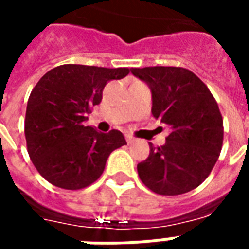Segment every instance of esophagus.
<instances>
[{
  "label": "esophagus",
  "instance_id": "esophagus-1",
  "mask_svg": "<svg viewBox=\"0 0 249 249\" xmlns=\"http://www.w3.org/2000/svg\"><path fill=\"white\" fill-rule=\"evenodd\" d=\"M125 139H126V142L128 143H132L136 141V139H134L133 136H130V134H125Z\"/></svg>",
  "mask_w": 249,
  "mask_h": 249
}]
</instances>
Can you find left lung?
I'll return each instance as SVG.
<instances>
[{"label": "left lung", "instance_id": "8db88e82", "mask_svg": "<svg viewBox=\"0 0 249 249\" xmlns=\"http://www.w3.org/2000/svg\"><path fill=\"white\" fill-rule=\"evenodd\" d=\"M148 83L152 113L170 126L162 146L152 143L149 157L137 165L140 179L160 195L194 190L210 176L223 145V119L207 86L182 67L133 68Z\"/></svg>", "mask_w": 249, "mask_h": 249}]
</instances>
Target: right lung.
<instances>
[{
	"label": "right lung",
	"mask_w": 249,
	"mask_h": 249,
	"mask_svg": "<svg viewBox=\"0 0 249 249\" xmlns=\"http://www.w3.org/2000/svg\"><path fill=\"white\" fill-rule=\"evenodd\" d=\"M129 68L63 64L45 73L27 101V152L40 176L66 190H80L97 181L115 149L126 145L120 130L101 133L84 121L100 104L109 80Z\"/></svg>",
	"instance_id": "right-lung-1"
}]
</instances>
